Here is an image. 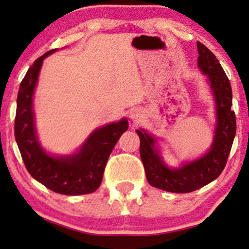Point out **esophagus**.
<instances>
[{
	"label": "esophagus",
	"mask_w": 249,
	"mask_h": 249,
	"mask_svg": "<svg viewBox=\"0 0 249 249\" xmlns=\"http://www.w3.org/2000/svg\"><path fill=\"white\" fill-rule=\"evenodd\" d=\"M129 117L132 118V121L138 122V121L141 120L142 113H141V111H140V109H132L131 113H129Z\"/></svg>",
	"instance_id": "1"
}]
</instances>
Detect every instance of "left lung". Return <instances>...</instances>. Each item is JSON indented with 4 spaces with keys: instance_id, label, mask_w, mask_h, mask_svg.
Here are the masks:
<instances>
[{
    "instance_id": "left-lung-1",
    "label": "left lung",
    "mask_w": 249,
    "mask_h": 249,
    "mask_svg": "<svg viewBox=\"0 0 249 249\" xmlns=\"http://www.w3.org/2000/svg\"><path fill=\"white\" fill-rule=\"evenodd\" d=\"M197 51V65L208 78L216 109L214 138L208 153L180 168H169L156 148V139L144 129L136 131L140 136V156L149 184L173 193H190L216 179L225 169L236 135V115L231 109L232 91L228 76L214 54L199 41Z\"/></svg>"
}]
</instances>
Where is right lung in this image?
Instances as JSON below:
<instances>
[{
  "mask_svg": "<svg viewBox=\"0 0 249 249\" xmlns=\"http://www.w3.org/2000/svg\"><path fill=\"white\" fill-rule=\"evenodd\" d=\"M45 53L34 62L20 83L17 98L15 136L28 173L51 191L64 195L92 193L100 186L107 160L121 135L127 131L126 118L91 133L74 155L54 157L41 148L35 128L33 98Z\"/></svg>",
  "mask_w": 249,
  "mask_h": 249,
  "instance_id": "obj_1",
  "label": "right lung"
}]
</instances>
